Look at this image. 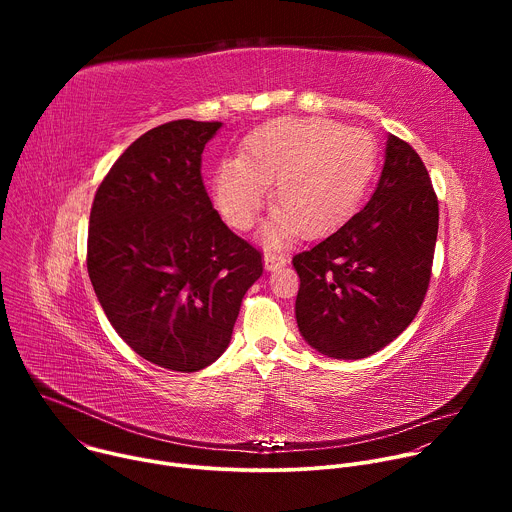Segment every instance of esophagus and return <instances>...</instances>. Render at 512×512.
I'll list each match as a JSON object with an SVG mask.
<instances>
[{
  "label": "esophagus",
  "mask_w": 512,
  "mask_h": 512,
  "mask_svg": "<svg viewBox=\"0 0 512 512\" xmlns=\"http://www.w3.org/2000/svg\"><path fill=\"white\" fill-rule=\"evenodd\" d=\"M263 265L267 271H275V269H281L285 265V255L281 253H273V251H267L263 255Z\"/></svg>",
  "instance_id": "1"
}]
</instances>
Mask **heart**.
<instances>
[{
  "instance_id": "1",
  "label": "heart",
  "mask_w": 512,
  "mask_h": 512,
  "mask_svg": "<svg viewBox=\"0 0 512 512\" xmlns=\"http://www.w3.org/2000/svg\"><path fill=\"white\" fill-rule=\"evenodd\" d=\"M379 160L375 137L360 127L320 117H281L253 129L241 156L216 164L214 206L237 231H249L273 184L271 216L261 239L281 245L289 235L320 237L356 210Z\"/></svg>"
}]
</instances>
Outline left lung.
I'll use <instances>...</instances> for the list:
<instances>
[{
    "label": "left lung",
    "mask_w": 512,
    "mask_h": 512,
    "mask_svg": "<svg viewBox=\"0 0 512 512\" xmlns=\"http://www.w3.org/2000/svg\"><path fill=\"white\" fill-rule=\"evenodd\" d=\"M437 223L440 208L421 158L409 143L387 135L371 200L294 257L304 340L338 360L367 358L393 342L423 304Z\"/></svg>",
    "instance_id": "8db88e82"
}]
</instances>
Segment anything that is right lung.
Here are the masks:
<instances>
[{"label":"right lung","instance_id":"obj_1","mask_svg":"<svg viewBox=\"0 0 512 512\" xmlns=\"http://www.w3.org/2000/svg\"><path fill=\"white\" fill-rule=\"evenodd\" d=\"M218 121L178 119L135 139L101 182L87 269L115 332L162 369L194 373L221 356L261 253L212 208L200 176Z\"/></svg>","mask_w":512,"mask_h":512}]
</instances>
